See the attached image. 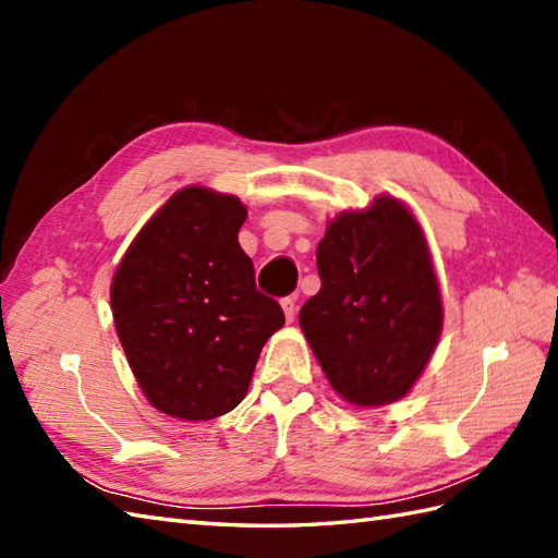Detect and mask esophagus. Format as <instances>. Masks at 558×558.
<instances>
[{"instance_id": "34e87169", "label": "esophagus", "mask_w": 558, "mask_h": 558, "mask_svg": "<svg viewBox=\"0 0 558 558\" xmlns=\"http://www.w3.org/2000/svg\"><path fill=\"white\" fill-rule=\"evenodd\" d=\"M280 304H282V312H286L288 322H292L294 312H298V298H294V294H290V298H282Z\"/></svg>"}]
</instances>
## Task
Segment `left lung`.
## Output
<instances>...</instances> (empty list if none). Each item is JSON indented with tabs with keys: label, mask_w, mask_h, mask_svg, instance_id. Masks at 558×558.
<instances>
[{
	"label": "left lung",
	"mask_w": 558,
	"mask_h": 558,
	"mask_svg": "<svg viewBox=\"0 0 558 558\" xmlns=\"http://www.w3.org/2000/svg\"><path fill=\"white\" fill-rule=\"evenodd\" d=\"M322 290L300 326L352 405H386L417 381L441 336V292L422 228L390 196L340 213L316 248Z\"/></svg>",
	"instance_id": "1"
}]
</instances>
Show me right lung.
<instances>
[{
    "label": "right lung",
    "mask_w": 558,
    "mask_h": 558,
    "mask_svg": "<svg viewBox=\"0 0 558 558\" xmlns=\"http://www.w3.org/2000/svg\"><path fill=\"white\" fill-rule=\"evenodd\" d=\"M244 220L236 196L186 186L114 272L117 336L148 402L170 417L213 420L240 405L260 348L286 324L236 242Z\"/></svg>",
    "instance_id": "1"
}]
</instances>
